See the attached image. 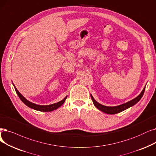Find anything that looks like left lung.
Returning <instances> with one entry per match:
<instances>
[{"label": "left lung", "instance_id": "1", "mask_svg": "<svg viewBox=\"0 0 156 156\" xmlns=\"http://www.w3.org/2000/svg\"><path fill=\"white\" fill-rule=\"evenodd\" d=\"M145 90V87L144 89V90H142V92L140 93L139 96H137L136 98L133 99V100L129 101V102H127L126 103L122 104V105H119V106H106L102 105L99 104V103H98L97 101L94 99L93 96L91 94H90V96H91L94 105L98 108V109H99L101 111H102L103 112L108 113V114H116V113H120L121 112H122V111L127 109V108H129L131 106H133L135 104H136L138 101L141 99L142 96H143Z\"/></svg>", "mask_w": 156, "mask_h": 156}]
</instances>
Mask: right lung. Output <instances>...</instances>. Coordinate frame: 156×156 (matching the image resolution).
Instances as JSON below:
<instances>
[{"mask_svg":"<svg viewBox=\"0 0 156 156\" xmlns=\"http://www.w3.org/2000/svg\"><path fill=\"white\" fill-rule=\"evenodd\" d=\"M14 87H15L16 92L18 94V97L20 98V99H21V101L25 105H26L29 108H32V109L38 110V111H40V112H51L54 110H56V109H57L58 108H59L60 106H62L64 104V103L65 102V101L67 98V96H66L64 99L59 101V102H58L57 103L52 104V105H45V106H44V105H36V104H34V103H32L30 102V101H29L27 99H26L22 96V95L18 92V90L16 89V88L15 86H14Z\"/></svg>","mask_w":156,"mask_h":156,"instance_id":"obj_1","label":"right lung"}]
</instances>
